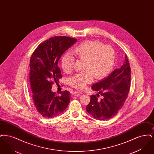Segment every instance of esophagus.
Instances as JSON below:
<instances>
[{"instance_id":"esophagus-1","label":"esophagus","mask_w":154,"mask_h":154,"mask_svg":"<svg viewBox=\"0 0 154 154\" xmlns=\"http://www.w3.org/2000/svg\"><path fill=\"white\" fill-rule=\"evenodd\" d=\"M74 95H79V94H82V92L81 91H75L74 92L73 94Z\"/></svg>"}]
</instances>
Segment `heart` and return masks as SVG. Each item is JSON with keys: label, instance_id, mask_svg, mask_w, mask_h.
<instances>
[{"label": "heart", "instance_id": "b5f03b06", "mask_svg": "<svg viewBox=\"0 0 154 154\" xmlns=\"http://www.w3.org/2000/svg\"><path fill=\"white\" fill-rule=\"evenodd\" d=\"M72 54L77 58L84 60V70L70 79V84L74 88L83 89L95 77L102 79L111 72L115 60V52L110 45H104L99 41L88 40L75 47ZM74 58L69 54H65L61 60L63 72L70 73L73 67Z\"/></svg>", "mask_w": 154, "mask_h": 154}]
</instances>
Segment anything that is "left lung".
Here are the masks:
<instances>
[{"mask_svg": "<svg viewBox=\"0 0 154 154\" xmlns=\"http://www.w3.org/2000/svg\"><path fill=\"white\" fill-rule=\"evenodd\" d=\"M131 67L126 55L124 65L115 69L106 78L92 86L94 91L103 96L99 101L95 95L91 96L86 110L99 120H106L117 114L124 105L130 89Z\"/></svg>", "mask_w": 154, "mask_h": 154, "instance_id": "1", "label": "left lung"}]
</instances>
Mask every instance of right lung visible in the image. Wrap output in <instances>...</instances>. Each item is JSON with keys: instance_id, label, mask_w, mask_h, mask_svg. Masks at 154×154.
<instances>
[{"instance_id": "1", "label": "right lung", "mask_w": 154, "mask_h": 154, "mask_svg": "<svg viewBox=\"0 0 154 154\" xmlns=\"http://www.w3.org/2000/svg\"><path fill=\"white\" fill-rule=\"evenodd\" d=\"M69 37L55 36L39 44L30 59L29 81L33 100L38 112L44 117L58 116L66 110L70 100L67 91L56 95L52 85L62 78L58 63L62 55L77 42Z\"/></svg>"}]
</instances>
